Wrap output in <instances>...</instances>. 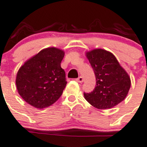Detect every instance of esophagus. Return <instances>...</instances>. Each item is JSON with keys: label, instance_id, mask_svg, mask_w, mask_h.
Returning a JSON list of instances; mask_svg holds the SVG:
<instances>
[{"label": "esophagus", "instance_id": "esophagus-1", "mask_svg": "<svg viewBox=\"0 0 147 147\" xmlns=\"http://www.w3.org/2000/svg\"><path fill=\"white\" fill-rule=\"evenodd\" d=\"M76 82H78L82 83V82H83V81H84V79H83L82 76H79V78H77V79H76Z\"/></svg>", "mask_w": 147, "mask_h": 147}]
</instances>
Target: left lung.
Masks as SVG:
<instances>
[{"instance_id":"1","label":"left lung","mask_w":147,"mask_h":147,"mask_svg":"<svg viewBox=\"0 0 147 147\" xmlns=\"http://www.w3.org/2000/svg\"><path fill=\"white\" fill-rule=\"evenodd\" d=\"M96 79V87L84 92L89 103L98 109H107L125 100L130 88V78L111 52L95 49L86 52Z\"/></svg>"}]
</instances>
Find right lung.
I'll list each match as a JSON object with an SVG mask.
<instances>
[{
	"label": "right lung",
	"instance_id": "right-lung-1",
	"mask_svg": "<svg viewBox=\"0 0 147 147\" xmlns=\"http://www.w3.org/2000/svg\"><path fill=\"white\" fill-rule=\"evenodd\" d=\"M64 55L62 49L49 47L20 67L16 86L18 93L28 104L41 109L60 98L67 84L65 73L60 66Z\"/></svg>",
	"mask_w": 147,
	"mask_h": 147
}]
</instances>
